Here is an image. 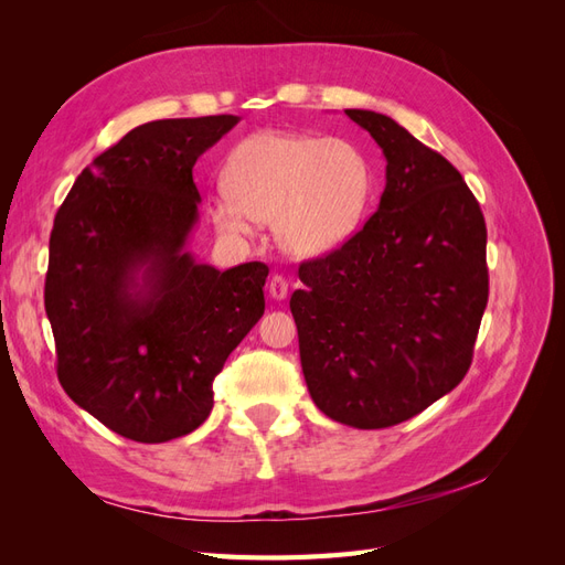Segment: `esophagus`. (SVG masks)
Listing matches in <instances>:
<instances>
[{"label": "esophagus", "instance_id": "esophagus-1", "mask_svg": "<svg viewBox=\"0 0 565 565\" xmlns=\"http://www.w3.org/2000/svg\"><path fill=\"white\" fill-rule=\"evenodd\" d=\"M287 289H289V282L285 280V276H278V273H276V276H273L270 282H268V295L273 299H285Z\"/></svg>", "mask_w": 565, "mask_h": 565}]
</instances>
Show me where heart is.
Wrapping results in <instances>:
<instances>
[{
	"mask_svg": "<svg viewBox=\"0 0 565 565\" xmlns=\"http://www.w3.org/2000/svg\"><path fill=\"white\" fill-rule=\"evenodd\" d=\"M228 193L212 200V221L233 237L276 221L278 243L313 256L344 245L367 214L374 174L349 139L259 131L237 143L224 169Z\"/></svg>",
	"mask_w": 565,
	"mask_h": 565,
	"instance_id": "heart-1",
	"label": "heart"
}]
</instances>
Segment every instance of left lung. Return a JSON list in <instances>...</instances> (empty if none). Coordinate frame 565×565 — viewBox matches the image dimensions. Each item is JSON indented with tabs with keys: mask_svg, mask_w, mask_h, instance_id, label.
Here are the masks:
<instances>
[{
	"mask_svg": "<svg viewBox=\"0 0 565 565\" xmlns=\"http://www.w3.org/2000/svg\"><path fill=\"white\" fill-rule=\"evenodd\" d=\"M347 115L382 148L386 188L351 241L299 266L289 309L313 403L339 424L384 429L465 380L488 303V231L440 152L382 113Z\"/></svg>",
	"mask_w": 565,
	"mask_h": 565,
	"instance_id": "left-lung-1",
	"label": "left lung"
}]
</instances>
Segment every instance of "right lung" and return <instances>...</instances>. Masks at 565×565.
I'll use <instances>...</instances> for the list:
<instances>
[{"instance_id": "obj_1", "label": "right lung", "mask_w": 565, "mask_h": 565, "mask_svg": "<svg viewBox=\"0 0 565 565\" xmlns=\"http://www.w3.org/2000/svg\"><path fill=\"white\" fill-rule=\"evenodd\" d=\"M241 117L156 119L84 169L49 241L44 309L63 391L110 431L164 443L195 431L214 377L264 316L268 266L218 270L185 249L193 167Z\"/></svg>"}]
</instances>
